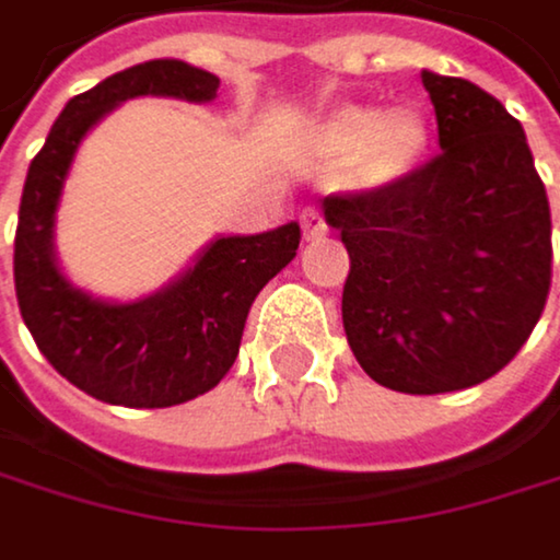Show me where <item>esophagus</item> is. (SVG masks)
I'll return each instance as SVG.
<instances>
[{
	"mask_svg": "<svg viewBox=\"0 0 560 560\" xmlns=\"http://www.w3.org/2000/svg\"><path fill=\"white\" fill-rule=\"evenodd\" d=\"M302 232H305V238H308V242L322 238V235L328 232L325 215H322L318 209H305V212H302Z\"/></svg>",
	"mask_w": 560,
	"mask_h": 560,
	"instance_id": "esophagus-1",
	"label": "esophagus"
}]
</instances>
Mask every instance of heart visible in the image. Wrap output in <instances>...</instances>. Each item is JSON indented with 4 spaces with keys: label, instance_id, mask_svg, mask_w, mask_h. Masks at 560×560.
<instances>
[{
    "label": "heart",
    "instance_id": "obj_1",
    "mask_svg": "<svg viewBox=\"0 0 560 560\" xmlns=\"http://www.w3.org/2000/svg\"><path fill=\"white\" fill-rule=\"evenodd\" d=\"M302 145L318 162H345V182L354 191L378 195L421 168L431 149V118L418 105L378 112L365 102H345L308 126Z\"/></svg>",
    "mask_w": 560,
    "mask_h": 560
}]
</instances>
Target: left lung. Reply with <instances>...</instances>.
I'll list each match as a JSON object with an SVG mask.
<instances>
[{
	"label": "left lung",
	"mask_w": 560,
	"mask_h": 560,
	"mask_svg": "<svg viewBox=\"0 0 560 560\" xmlns=\"http://www.w3.org/2000/svg\"><path fill=\"white\" fill-rule=\"evenodd\" d=\"M434 155L392 191L328 195L325 222L351 268L348 345L369 378L442 395L498 375L535 331L551 289V209L525 129L468 79L421 72Z\"/></svg>",
	"instance_id": "left-lung-1"
}]
</instances>
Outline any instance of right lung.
<instances>
[{
    "label": "right lung",
    "instance_id": "right-lung-1",
    "mask_svg": "<svg viewBox=\"0 0 560 560\" xmlns=\"http://www.w3.org/2000/svg\"><path fill=\"white\" fill-rule=\"evenodd\" d=\"M219 75L152 59L66 102L28 165L15 229V299L49 365L85 395L126 408H172L212 392L238 358L255 295L295 252L299 222L258 235H219L168 285L136 302L75 289L56 258V212L82 139L129 98L212 102Z\"/></svg>",
    "mask_w": 560,
    "mask_h": 560
}]
</instances>
